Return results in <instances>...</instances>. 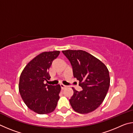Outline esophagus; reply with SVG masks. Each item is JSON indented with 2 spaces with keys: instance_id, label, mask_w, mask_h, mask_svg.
I'll return each mask as SVG.
<instances>
[{
  "instance_id": "esophagus-1",
  "label": "esophagus",
  "mask_w": 133,
  "mask_h": 133,
  "mask_svg": "<svg viewBox=\"0 0 133 133\" xmlns=\"http://www.w3.org/2000/svg\"><path fill=\"white\" fill-rule=\"evenodd\" d=\"M60 87H61V88H62V90H63V89H64L65 88H66V87L67 86H66V85H64V84H60Z\"/></svg>"
}]
</instances>
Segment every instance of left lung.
I'll use <instances>...</instances> for the list:
<instances>
[{
    "label": "left lung",
    "instance_id": "obj_1",
    "mask_svg": "<svg viewBox=\"0 0 133 133\" xmlns=\"http://www.w3.org/2000/svg\"><path fill=\"white\" fill-rule=\"evenodd\" d=\"M62 53L68 58L73 68L74 77L79 81L83 90L74 88L69 100L72 108L80 114H86L100 106L110 86L109 71L105 64L86 51L67 50Z\"/></svg>",
    "mask_w": 133,
    "mask_h": 133
}]
</instances>
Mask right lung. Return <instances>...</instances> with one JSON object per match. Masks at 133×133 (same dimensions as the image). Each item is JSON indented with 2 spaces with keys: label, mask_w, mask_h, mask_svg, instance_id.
Wrapping results in <instances>:
<instances>
[{
  "label": "right lung",
  "mask_w": 133,
  "mask_h": 133,
  "mask_svg": "<svg viewBox=\"0 0 133 133\" xmlns=\"http://www.w3.org/2000/svg\"><path fill=\"white\" fill-rule=\"evenodd\" d=\"M59 54V51L40 53L26 65L20 76V94L29 109L38 114L53 111L59 100L60 85L44 83L50 79L48 71Z\"/></svg>",
  "instance_id": "obj_1"
}]
</instances>
